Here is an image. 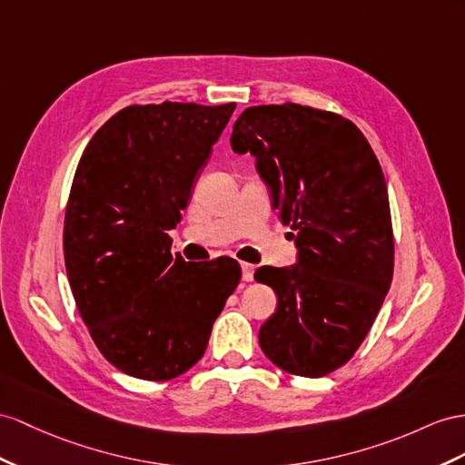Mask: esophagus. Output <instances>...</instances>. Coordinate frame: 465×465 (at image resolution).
Returning <instances> with one entry per match:
<instances>
[{
  "mask_svg": "<svg viewBox=\"0 0 465 465\" xmlns=\"http://www.w3.org/2000/svg\"><path fill=\"white\" fill-rule=\"evenodd\" d=\"M253 272H255V265L252 263H242V279L245 282H252L253 281Z\"/></svg>",
  "mask_w": 465,
  "mask_h": 465,
  "instance_id": "34e87169",
  "label": "esophagus"
}]
</instances>
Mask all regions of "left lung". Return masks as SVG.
Returning <instances> with one entry per match:
<instances>
[{
	"mask_svg": "<svg viewBox=\"0 0 465 465\" xmlns=\"http://www.w3.org/2000/svg\"><path fill=\"white\" fill-rule=\"evenodd\" d=\"M230 143L255 157L299 249L294 265L255 271L279 299L259 346L282 371L328 375L360 348L392 281L383 171L350 119L299 104L247 108Z\"/></svg>",
	"mask_w": 465,
	"mask_h": 465,
	"instance_id": "8db88e82",
	"label": "left lung"
}]
</instances>
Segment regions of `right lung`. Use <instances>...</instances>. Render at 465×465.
<instances>
[{
    "label": "right lung",
    "instance_id": "right-lung-1",
    "mask_svg": "<svg viewBox=\"0 0 465 465\" xmlns=\"http://www.w3.org/2000/svg\"><path fill=\"white\" fill-rule=\"evenodd\" d=\"M235 104L129 105L82 153L64 218V263L78 312L119 371L174 379L206 351L235 291L233 259L171 253L200 171Z\"/></svg>",
    "mask_w": 465,
    "mask_h": 465
}]
</instances>
